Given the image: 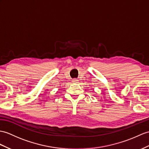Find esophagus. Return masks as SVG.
Masks as SVG:
<instances>
[{
  "label": "esophagus",
  "mask_w": 149,
  "mask_h": 149,
  "mask_svg": "<svg viewBox=\"0 0 149 149\" xmlns=\"http://www.w3.org/2000/svg\"><path fill=\"white\" fill-rule=\"evenodd\" d=\"M79 80L78 79H72V82L73 83H78L79 81H78Z\"/></svg>",
  "instance_id": "1"
}]
</instances>
